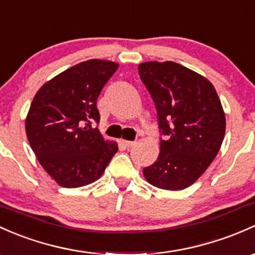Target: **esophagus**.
Returning a JSON list of instances; mask_svg holds the SVG:
<instances>
[{"instance_id": "1", "label": "esophagus", "mask_w": 255, "mask_h": 255, "mask_svg": "<svg viewBox=\"0 0 255 255\" xmlns=\"http://www.w3.org/2000/svg\"><path fill=\"white\" fill-rule=\"evenodd\" d=\"M123 143H124V146L128 147V148H131V147L135 146L136 141H124V139H123Z\"/></svg>"}]
</instances>
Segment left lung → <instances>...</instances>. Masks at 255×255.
<instances>
[{"instance_id":"1","label":"left lung","mask_w":255,"mask_h":255,"mask_svg":"<svg viewBox=\"0 0 255 255\" xmlns=\"http://www.w3.org/2000/svg\"><path fill=\"white\" fill-rule=\"evenodd\" d=\"M139 78L158 114L160 153L143 169L150 185L179 191L198 180L212 164L225 136L226 119L214 86L175 62H146Z\"/></svg>"}]
</instances>
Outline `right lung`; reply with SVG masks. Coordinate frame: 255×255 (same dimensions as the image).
Returning <instances> with one entry per match:
<instances>
[{
  "instance_id": "right-lung-1",
  "label": "right lung",
  "mask_w": 255,
  "mask_h": 255,
  "mask_svg": "<svg viewBox=\"0 0 255 255\" xmlns=\"http://www.w3.org/2000/svg\"><path fill=\"white\" fill-rule=\"evenodd\" d=\"M118 67L101 59L81 62L47 81L32 100L25 120L30 147L63 187L100 179L118 152L116 142L106 141L92 128L101 118L98 96Z\"/></svg>"
}]
</instances>
